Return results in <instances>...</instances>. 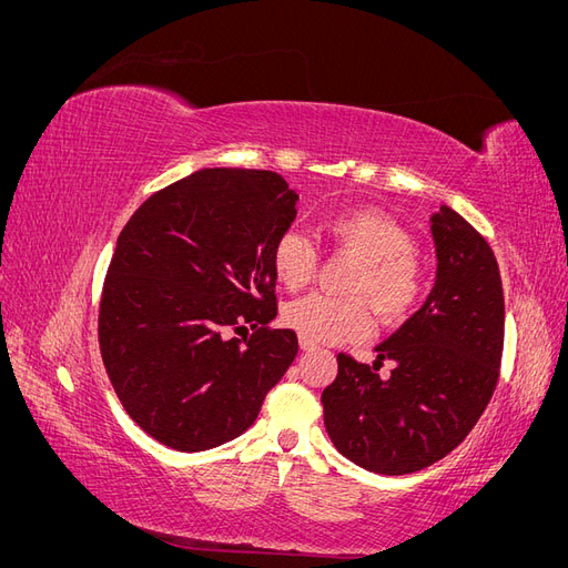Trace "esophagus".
<instances>
[{
    "label": "esophagus",
    "instance_id": "34e87169",
    "mask_svg": "<svg viewBox=\"0 0 568 568\" xmlns=\"http://www.w3.org/2000/svg\"><path fill=\"white\" fill-rule=\"evenodd\" d=\"M298 346H301V351H315V348H317V343H313L311 338L301 336V338H298Z\"/></svg>",
    "mask_w": 568,
    "mask_h": 568
}]
</instances>
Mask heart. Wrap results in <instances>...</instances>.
<instances>
[{
	"label": "heart",
	"instance_id": "b5f03b06",
	"mask_svg": "<svg viewBox=\"0 0 568 568\" xmlns=\"http://www.w3.org/2000/svg\"><path fill=\"white\" fill-rule=\"evenodd\" d=\"M332 242L357 265L348 277L351 296L307 294L284 307V324L313 343L363 341L372 332L371 298L384 322H403L424 294V270L407 230L382 211H348L324 222ZM320 255L298 230H286L272 246L274 277L288 291L313 282Z\"/></svg>",
	"mask_w": 568,
	"mask_h": 568
}]
</instances>
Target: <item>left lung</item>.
Here are the masks:
<instances>
[{
  "instance_id": "1",
  "label": "left lung",
  "mask_w": 568,
  "mask_h": 568,
  "mask_svg": "<svg viewBox=\"0 0 568 568\" xmlns=\"http://www.w3.org/2000/svg\"><path fill=\"white\" fill-rule=\"evenodd\" d=\"M436 284L419 311L376 346L374 365L338 353L322 390L336 450L374 474L400 476L467 438L500 374L505 296L488 242L448 205L432 215ZM384 358L394 369L378 374Z\"/></svg>"
}]
</instances>
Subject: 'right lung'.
<instances>
[{"label":"right lung","instance_id":"1","mask_svg":"<svg viewBox=\"0 0 568 568\" xmlns=\"http://www.w3.org/2000/svg\"><path fill=\"white\" fill-rule=\"evenodd\" d=\"M298 194L270 170L203 168L149 196L118 236L99 348L118 400L180 453L242 436L298 353L277 317L272 246ZM246 323L244 342L229 332Z\"/></svg>","mask_w":568,"mask_h":568}]
</instances>
